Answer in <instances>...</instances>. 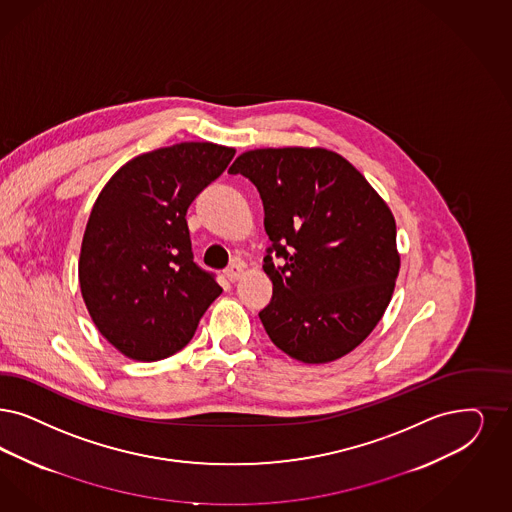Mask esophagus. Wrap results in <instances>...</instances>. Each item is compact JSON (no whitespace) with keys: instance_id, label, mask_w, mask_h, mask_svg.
Wrapping results in <instances>:
<instances>
[{"instance_id":"34e87169","label":"esophagus","mask_w":512,"mask_h":512,"mask_svg":"<svg viewBox=\"0 0 512 512\" xmlns=\"http://www.w3.org/2000/svg\"><path fill=\"white\" fill-rule=\"evenodd\" d=\"M243 273H245V264H243V262H239V260H235V262L229 265L228 269H226V277H228L231 283L239 281V279L243 277Z\"/></svg>"}]
</instances>
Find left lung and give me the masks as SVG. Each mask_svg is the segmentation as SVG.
Segmentation results:
<instances>
[{"label":"left lung","instance_id":"obj_1","mask_svg":"<svg viewBox=\"0 0 512 512\" xmlns=\"http://www.w3.org/2000/svg\"><path fill=\"white\" fill-rule=\"evenodd\" d=\"M228 172L248 178L264 203L273 296L258 315L267 336L307 364L353 351L383 317L397 281L389 207L349 161L322 148L250 150Z\"/></svg>","mask_w":512,"mask_h":512}]
</instances>
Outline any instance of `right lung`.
Segmentation results:
<instances>
[{"instance_id": "right-lung-1", "label": "right lung", "mask_w": 512, "mask_h": 512, "mask_svg": "<svg viewBox=\"0 0 512 512\" xmlns=\"http://www.w3.org/2000/svg\"><path fill=\"white\" fill-rule=\"evenodd\" d=\"M235 150L182 142L142 153L100 191L79 256V284L100 334L134 360L190 343L222 288L193 260L186 212Z\"/></svg>"}]
</instances>
